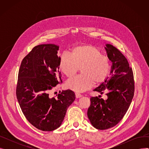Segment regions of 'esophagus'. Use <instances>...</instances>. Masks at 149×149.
<instances>
[{"instance_id": "obj_1", "label": "esophagus", "mask_w": 149, "mask_h": 149, "mask_svg": "<svg viewBox=\"0 0 149 149\" xmlns=\"http://www.w3.org/2000/svg\"><path fill=\"white\" fill-rule=\"evenodd\" d=\"M75 97L76 98H80L82 97V95L79 92H75Z\"/></svg>"}]
</instances>
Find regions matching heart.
<instances>
[{
    "label": "heart",
    "mask_w": 149,
    "mask_h": 149,
    "mask_svg": "<svg viewBox=\"0 0 149 149\" xmlns=\"http://www.w3.org/2000/svg\"><path fill=\"white\" fill-rule=\"evenodd\" d=\"M81 68V74L66 83V87L83 92L95 84L106 80L110 70L109 58L97 47L86 45L74 48L70 55L63 54L59 58V68L66 77H72Z\"/></svg>",
    "instance_id": "b5f03b06"
}]
</instances>
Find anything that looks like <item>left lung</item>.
I'll return each instance as SVG.
<instances>
[{
    "label": "left lung",
    "instance_id": "left-lung-1",
    "mask_svg": "<svg viewBox=\"0 0 149 149\" xmlns=\"http://www.w3.org/2000/svg\"><path fill=\"white\" fill-rule=\"evenodd\" d=\"M107 57L112 63L111 77L93 89L107 99L91 98L88 116L95 128L106 130L118 124L127 112L134 95L135 83L132 69L126 58L115 46L106 44Z\"/></svg>",
    "mask_w": 149,
    "mask_h": 149
}]
</instances>
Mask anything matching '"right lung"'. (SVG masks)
I'll use <instances>...</instances> for the list:
<instances>
[{
  "label": "right lung",
  "mask_w": 149,
  "mask_h": 149,
  "mask_svg": "<svg viewBox=\"0 0 149 149\" xmlns=\"http://www.w3.org/2000/svg\"><path fill=\"white\" fill-rule=\"evenodd\" d=\"M59 46L43 44L35 46L23 59L18 74L16 96L23 113L37 129L52 131L59 127L66 111L75 99L71 90L57 97L49 92L62 83L59 70Z\"/></svg>",
  "instance_id": "right-lung-1"
}]
</instances>
